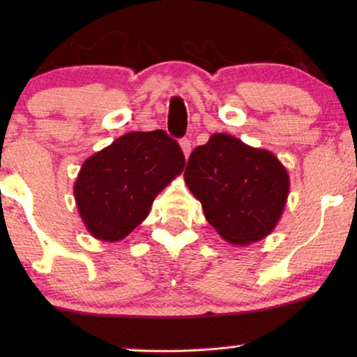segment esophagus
<instances>
[{
	"mask_svg": "<svg viewBox=\"0 0 357 357\" xmlns=\"http://www.w3.org/2000/svg\"><path fill=\"white\" fill-rule=\"evenodd\" d=\"M179 144H181V149H183V154H184V158L188 159V155L191 154V149H192V144H191V141H190V139H181V142H179Z\"/></svg>",
	"mask_w": 357,
	"mask_h": 357,
	"instance_id": "esophagus-1",
	"label": "esophagus"
}]
</instances>
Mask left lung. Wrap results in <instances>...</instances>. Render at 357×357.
<instances>
[{"instance_id":"left-lung-1","label":"left lung","mask_w":357,"mask_h":357,"mask_svg":"<svg viewBox=\"0 0 357 357\" xmlns=\"http://www.w3.org/2000/svg\"><path fill=\"white\" fill-rule=\"evenodd\" d=\"M184 181L204 218L231 245L264 240L275 228L289 196V174L270 151L228 134H213L188 159Z\"/></svg>"}]
</instances>
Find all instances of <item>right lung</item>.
Wrapping results in <instances>:
<instances>
[{
  "label": "right lung",
  "mask_w": 357,
  "mask_h": 357,
  "mask_svg": "<svg viewBox=\"0 0 357 357\" xmlns=\"http://www.w3.org/2000/svg\"><path fill=\"white\" fill-rule=\"evenodd\" d=\"M184 165L181 147L161 129L124 134L90 155L73 186L90 235L104 241L126 238Z\"/></svg>",
  "instance_id": "right-lung-1"
}]
</instances>
